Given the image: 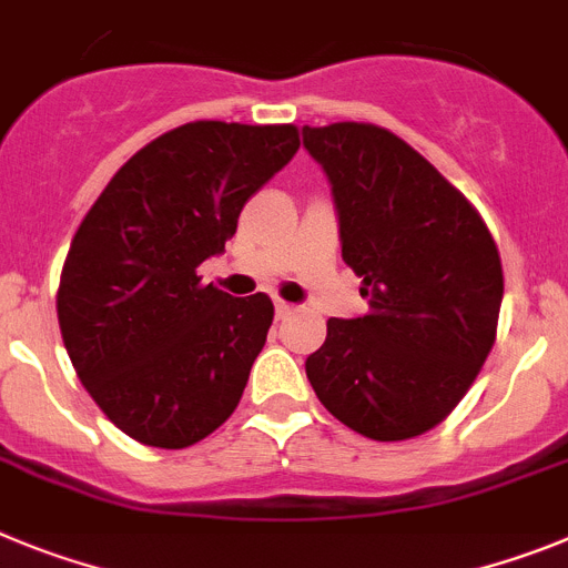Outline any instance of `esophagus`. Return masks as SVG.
Masks as SVG:
<instances>
[{
    "label": "esophagus",
    "mask_w": 568,
    "mask_h": 568,
    "mask_svg": "<svg viewBox=\"0 0 568 568\" xmlns=\"http://www.w3.org/2000/svg\"><path fill=\"white\" fill-rule=\"evenodd\" d=\"M274 312H277V317L283 320V317H288L291 312H294V305L285 303V300H274Z\"/></svg>",
    "instance_id": "34e87169"
}]
</instances>
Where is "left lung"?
Listing matches in <instances>:
<instances>
[{"label":"left lung","mask_w":568,"mask_h":568,"mask_svg":"<svg viewBox=\"0 0 568 568\" xmlns=\"http://www.w3.org/2000/svg\"><path fill=\"white\" fill-rule=\"evenodd\" d=\"M332 182L345 265L368 312L328 320L305 359L320 403L363 437L408 440L446 417L495 345L500 254L471 202L392 131L303 128Z\"/></svg>","instance_id":"obj_1"}]
</instances>
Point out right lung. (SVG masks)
Masks as SVG:
<instances>
[{"instance_id": "1", "label": "right lung", "mask_w": 568, "mask_h": 568, "mask_svg": "<svg viewBox=\"0 0 568 568\" xmlns=\"http://www.w3.org/2000/svg\"><path fill=\"white\" fill-rule=\"evenodd\" d=\"M297 148L294 125L189 122L136 151L79 225L59 328L82 386L136 443L194 446L243 397L274 305L202 285L196 268Z\"/></svg>"}]
</instances>
